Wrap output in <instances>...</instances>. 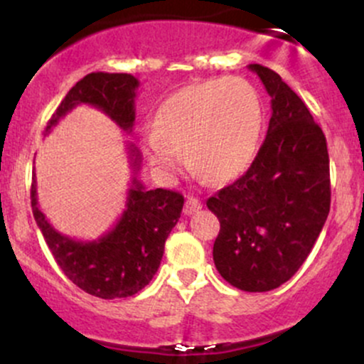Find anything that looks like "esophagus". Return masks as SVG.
I'll list each match as a JSON object with an SVG mask.
<instances>
[{"label": "esophagus", "instance_id": "34e87169", "mask_svg": "<svg viewBox=\"0 0 364 364\" xmlns=\"http://www.w3.org/2000/svg\"><path fill=\"white\" fill-rule=\"evenodd\" d=\"M200 208H202V202H200L198 198H195V196H188L185 203V214L191 215L195 214V212H198Z\"/></svg>", "mask_w": 364, "mask_h": 364}]
</instances>
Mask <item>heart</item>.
I'll use <instances>...</instances> for the list:
<instances>
[{"mask_svg": "<svg viewBox=\"0 0 364 364\" xmlns=\"http://www.w3.org/2000/svg\"><path fill=\"white\" fill-rule=\"evenodd\" d=\"M262 102L243 77L191 83L157 111V128L145 133L152 166L173 176L186 166L212 185H223L252 166L260 147Z\"/></svg>", "mask_w": 364, "mask_h": 364, "instance_id": "b5f03b06", "label": "heart"}]
</instances>
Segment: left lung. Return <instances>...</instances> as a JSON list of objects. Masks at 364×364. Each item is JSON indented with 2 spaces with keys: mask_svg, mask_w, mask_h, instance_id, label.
Listing matches in <instances>:
<instances>
[{
  "mask_svg": "<svg viewBox=\"0 0 364 364\" xmlns=\"http://www.w3.org/2000/svg\"><path fill=\"white\" fill-rule=\"evenodd\" d=\"M272 102L269 129L248 171L207 200L220 231L214 263L231 286H282L310 255L330 210L327 140L299 95L274 70L250 65Z\"/></svg>",
  "mask_w": 364,
  "mask_h": 364,
  "instance_id": "8db88e82",
  "label": "left lung"
}]
</instances>
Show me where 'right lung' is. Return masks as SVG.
I'll use <instances>...</instances> for the list:
<instances>
[{
  "instance_id": "add662e5",
  "label": "right lung",
  "mask_w": 364,
  "mask_h": 364,
  "mask_svg": "<svg viewBox=\"0 0 364 364\" xmlns=\"http://www.w3.org/2000/svg\"><path fill=\"white\" fill-rule=\"evenodd\" d=\"M136 89L139 80L133 75L89 73L70 89L44 132H51L75 106L89 104L129 133L135 123ZM128 149L133 179L127 208L114 228L99 240L77 241L58 232L37 205L36 174L32 178V214L54 260L75 286L102 299L128 298L152 281L164 255L166 240L181 217L185 203L178 191L145 190L135 176L140 169V152L133 145Z\"/></svg>"
}]
</instances>
